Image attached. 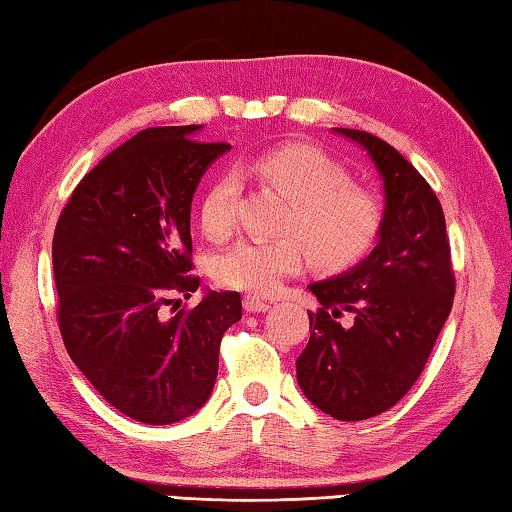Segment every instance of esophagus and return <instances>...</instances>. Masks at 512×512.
<instances>
[{"label":"esophagus","mask_w":512,"mask_h":512,"mask_svg":"<svg viewBox=\"0 0 512 512\" xmlns=\"http://www.w3.org/2000/svg\"><path fill=\"white\" fill-rule=\"evenodd\" d=\"M243 307H245V312H249V314H258V312H267L269 307H272V303L260 301V298H256V296H245Z\"/></svg>","instance_id":"esophagus-1"}]
</instances>
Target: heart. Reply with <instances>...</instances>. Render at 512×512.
<instances>
[{
  "instance_id": "obj_1",
  "label": "heart",
  "mask_w": 512,
  "mask_h": 512,
  "mask_svg": "<svg viewBox=\"0 0 512 512\" xmlns=\"http://www.w3.org/2000/svg\"><path fill=\"white\" fill-rule=\"evenodd\" d=\"M240 173L265 180L294 200L285 231L274 240L247 238L214 263V278L256 296L274 294L287 276L307 263V242L316 265L341 269L370 252L383 227V207L372 191L352 185L350 173L312 144L285 142L240 162ZM240 180L220 173L200 200V227L209 238L225 240L236 229ZM306 242L303 244L300 238Z\"/></svg>"
}]
</instances>
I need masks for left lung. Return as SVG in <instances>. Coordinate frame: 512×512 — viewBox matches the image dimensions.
Returning <instances> with one entry per match:
<instances>
[{"mask_svg": "<svg viewBox=\"0 0 512 512\" xmlns=\"http://www.w3.org/2000/svg\"><path fill=\"white\" fill-rule=\"evenodd\" d=\"M363 144L383 176L379 245L359 267L310 285L318 307L296 359L305 397L341 421L390 410L421 376L455 298L450 238L428 180L388 142L339 129Z\"/></svg>", "mask_w": 512, "mask_h": 512, "instance_id": "8db88e82", "label": "left lung"}]
</instances>
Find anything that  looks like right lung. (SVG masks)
I'll return each instance as SVG.
<instances>
[{"label":"right lung","mask_w":512,"mask_h":512,"mask_svg":"<svg viewBox=\"0 0 512 512\" xmlns=\"http://www.w3.org/2000/svg\"><path fill=\"white\" fill-rule=\"evenodd\" d=\"M196 129L151 127L120 144L73 189L53 234L66 352L115 410L149 426L187 419L209 399L220 341L243 316L238 292L165 312L200 285L191 198L231 149Z\"/></svg>","instance_id":"1"}]
</instances>
